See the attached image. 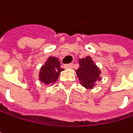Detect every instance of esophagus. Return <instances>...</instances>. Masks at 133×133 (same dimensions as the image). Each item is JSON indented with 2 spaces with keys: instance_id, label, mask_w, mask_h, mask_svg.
Wrapping results in <instances>:
<instances>
[{
  "instance_id": "1",
  "label": "esophagus",
  "mask_w": 133,
  "mask_h": 133,
  "mask_svg": "<svg viewBox=\"0 0 133 133\" xmlns=\"http://www.w3.org/2000/svg\"><path fill=\"white\" fill-rule=\"evenodd\" d=\"M72 66H73V64L71 63V64H66V65H64V68H65V69H69V68H71Z\"/></svg>"
}]
</instances>
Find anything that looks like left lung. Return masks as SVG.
Masks as SVG:
<instances>
[{
    "label": "left lung",
    "instance_id": "8db88e82",
    "mask_svg": "<svg viewBox=\"0 0 133 133\" xmlns=\"http://www.w3.org/2000/svg\"><path fill=\"white\" fill-rule=\"evenodd\" d=\"M79 67L76 70V75L81 85L87 89H92L97 81H100L101 71L90 56L78 59Z\"/></svg>",
    "mask_w": 133,
    "mask_h": 133
}]
</instances>
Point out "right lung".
Returning <instances> with one entry per match:
<instances>
[{
    "label": "right lung",
    "mask_w": 133,
    "mask_h": 133,
    "mask_svg": "<svg viewBox=\"0 0 133 133\" xmlns=\"http://www.w3.org/2000/svg\"><path fill=\"white\" fill-rule=\"evenodd\" d=\"M63 68L60 67V62L57 58L49 57L42 65L39 71V81L48 85H52L58 78L59 74Z\"/></svg>",
    "instance_id": "obj_1"
}]
</instances>
